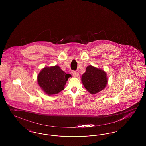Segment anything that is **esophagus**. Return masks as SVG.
Returning a JSON list of instances; mask_svg holds the SVG:
<instances>
[{"label": "esophagus", "instance_id": "esophagus-1", "mask_svg": "<svg viewBox=\"0 0 146 146\" xmlns=\"http://www.w3.org/2000/svg\"><path fill=\"white\" fill-rule=\"evenodd\" d=\"M73 76H74V77H78V76H79V73L78 72H76V71H73Z\"/></svg>", "mask_w": 146, "mask_h": 146}]
</instances>
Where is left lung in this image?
Segmentation results:
<instances>
[{
	"label": "left lung",
	"mask_w": 146,
	"mask_h": 146,
	"mask_svg": "<svg viewBox=\"0 0 146 146\" xmlns=\"http://www.w3.org/2000/svg\"><path fill=\"white\" fill-rule=\"evenodd\" d=\"M82 81L85 89L92 94L102 90L107 83L106 72L92 66L86 67L82 76Z\"/></svg>",
	"instance_id": "obj_1"
}]
</instances>
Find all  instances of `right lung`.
I'll list each match as a JSON object with an SVG mask.
<instances>
[{
  "mask_svg": "<svg viewBox=\"0 0 146 146\" xmlns=\"http://www.w3.org/2000/svg\"><path fill=\"white\" fill-rule=\"evenodd\" d=\"M70 74H66L58 66L45 67L38 76V82L46 94L53 95L63 90Z\"/></svg>",
  "mask_w": 146,
  "mask_h": 146,
  "instance_id": "1",
  "label": "right lung"
}]
</instances>
